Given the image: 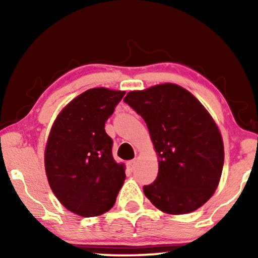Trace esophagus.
Instances as JSON below:
<instances>
[{
	"label": "esophagus",
	"instance_id": "1",
	"mask_svg": "<svg viewBox=\"0 0 258 258\" xmlns=\"http://www.w3.org/2000/svg\"><path fill=\"white\" fill-rule=\"evenodd\" d=\"M128 168H129V170H135V168H136V161L135 160H133V161H129L128 162Z\"/></svg>",
	"mask_w": 258,
	"mask_h": 258
}]
</instances>
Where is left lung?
Masks as SVG:
<instances>
[{
    "mask_svg": "<svg viewBox=\"0 0 258 258\" xmlns=\"http://www.w3.org/2000/svg\"><path fill=\"white\" fill-rule=\"evenodd\" d=\"M147 123L158 174L143 191L157 209L191 213L213 196L224 163L223 141L197 98L171 83L130 91L124 100Z\"/></svg>",
    "mask_w": 258,
    "mask_h": 258,
    "instance_id": "left-lung-1",
    "label": "left lung"
}]
</instances>
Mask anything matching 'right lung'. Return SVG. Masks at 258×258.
<instances>
[{"mask_svg": "<svg viewBox=\"0 0 258 258\" xmlns=\"http://www.w3.org/2000/svg\"><path fill=\"white\" fill-rule=\"evenodd\" d=\"M124 91L94 88L57 116L44 154L49 185L69 211L94 217L111 209L125 179L124 165L112 157L104 124Z\"/></svg>", "mask_w": 258, "mask_h": 258, "instance_id": "obj_1", "label": "right lung"}]
</instances>
